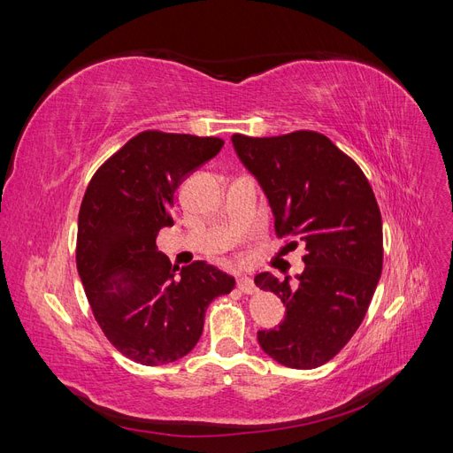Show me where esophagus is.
Returning <instances> with one entry per match:
<instances>
[{"instance_id": "34e87169", "label": "esophagus", "mask_w": 453, "mask_h": 453, "mask_svg": "<svg viewBox=\"0 0 453 453\" xmlns=\"http://www.w3.org/2000/svg\"><path fill=\"white\" fill-rule=\"evenodd\" d=\"M238 289H240L243 295H253V293H257V287H255L253 280L248 278V276H242V278L238 280Z\"/></svg>"}]
</instances>
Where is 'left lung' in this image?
<instances>
[{"label":"left lung","mask_w":453,"mask_h":453,"mask_svg":"<svg viewBox=\"0 0 453 453\" xmlns=\"http://www.w3.org/2000/svg\"><path fill=\"white\" fill-rule=\"evenodd\" d=\"M236 153L268 196L285 250H306L298 283L258 273L255 285L281 298L283 323L258 344L283 366L331 361L363 323L383 265L381 213L366 175L326 135L296 130L273 138L232 135Z\"/></svg>","instance_id":"left-lung-1"}]
</instances>
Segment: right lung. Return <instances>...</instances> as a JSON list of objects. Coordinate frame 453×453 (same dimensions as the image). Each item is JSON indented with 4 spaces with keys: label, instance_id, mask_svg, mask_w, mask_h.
Here are the masks:
<instances>
[{
    "label": "right lung",
    "instance_id": "add662e5",
    "mask_svg": "<svg viewBox=\"0 0 453 453\" xmlns=\"http://www.w3.org/2000/svg\"><path fill=\"white\" fill-rule=\"evenodd\" d=\"M225 142L145 130L96 170L77 226V270L94 319L113 348L147 366L181 359L203 331L205 310L234 278L203 260L172 266L157 234L172 226L175 188Z\"/></svg>",
    "mask_w": 453,
    "mask_h": 453
}]
</instances>
